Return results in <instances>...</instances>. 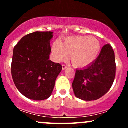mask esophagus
<instances>
[{
  "label": "esophagus",
  "instance_id": "esophagus-1",
  "mask_svg": "<svg viewBox=\"0 0 128 128\" xmlns=\"http://www.w3.org/2000/svg\"><path fill=\"white\" fill-rule=\"evenodd\" d=\"M67 68H68V66H67L66 65H65V64H63V65H62V69H63V70H65V69H66Z\"/></svg>",
  "mask_w": 128,
  "mask_h": 128
}]
</instances>
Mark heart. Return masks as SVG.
Listing matches in <instances>:
<instances>
[{
  "mask_svg": "<svg viewBox=\"0 0 128 128\" xmlns=\"http://www.w3.org/2000/svg\"><path fill=\"white\" fill-rule=\"evenodd\" d=\"M52 50L56 61H64L69 54L75 66L84 67L96 59L100 52V44L94 37L77 36L66 38L63 43L56 41L52 45Z\"/></svg>",
  "mask_w": 128,
  "mask_h": 128,
  "instance_id": "heart-1",
  "label": "heart"
}]
</instances>
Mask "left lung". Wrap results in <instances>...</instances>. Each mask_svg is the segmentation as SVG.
<instances>
[{
	"label": "left lung",
	"instance_id": "obj_1",
	"mask_svg": "<svg viewBox=\"0 0 128 128\" xmlns=\"http://www.w3.org/2000/svg\"><path fill=\"white\" fill-rule=\"evenodd\" d=\"M114 52L110 44L104 45L100 54L90 65L76 70L72 88L75 95L86 101L99 99L112 87L116 75Z\"/></svg>",
	"mask_w": 128,
	"mask_h": 128
}]
</instances>
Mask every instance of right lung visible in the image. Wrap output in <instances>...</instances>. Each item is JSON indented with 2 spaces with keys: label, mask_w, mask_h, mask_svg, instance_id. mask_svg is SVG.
Returning a JSON list of instances; mask_svg holds the SVG:
<instances>
[{
  "label": "right lung",
  "mask_w": 128,
  "mask_h": 128,
  "mask_svg": "<svg viewBox=\"0 0 128 128\" xmlns=\"http://www.w3.org/2000/svg\"><path fill=\"white\" fill-rule=\"evenodd\" d=\"M51 32H36L23 37L14 47L11 72L20 93L43 100L51 96L62 66L50 60Z\"/></svg>",
  "instance_id": "obj_1"
}]
</instances>
